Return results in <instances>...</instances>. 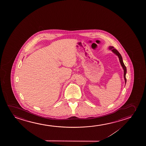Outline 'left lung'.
<instances>
[{
	"label": "left lung",
	"mask_w": 146,
	"mask_h": 146,
	"mask_svg": "<svg viewBox=\"0 0 146 146\" xmlns=\"http://www.w3.org/2000/svg\"><path fill=\"white\" fill-rule=\"evenodd\" d=\"M109 50H111L112 52H113L114 54L118 56V58L119 59L120 64L121 65L122 68H123V70H124V80H125V85H126V81H127L126 78V73H127V69H126V66L124 65L122 56H121V55L119 53V52H118V51L116 50V49L114 48L113 46H109Z\"/></svg>",
	"instance_id": "left-lung-1"
}]
</instances>
